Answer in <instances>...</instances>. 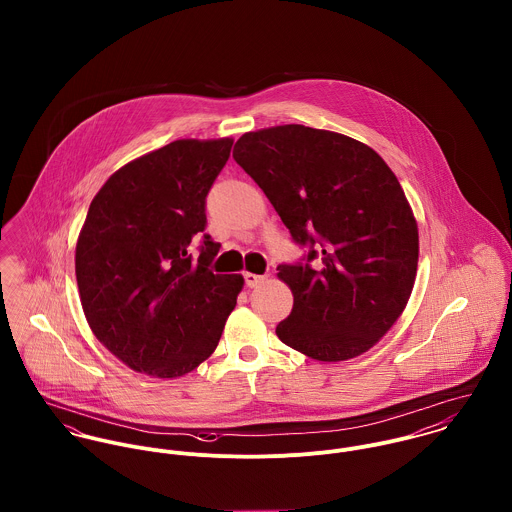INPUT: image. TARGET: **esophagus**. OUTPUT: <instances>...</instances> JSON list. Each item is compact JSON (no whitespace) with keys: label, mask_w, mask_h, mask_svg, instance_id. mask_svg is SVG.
Instances as JSON below:
<instances>
[{"label":"esophagus","mask_w":512,"mask_h":512,"mask_svg":"<svg viewBox=\"0 0 512 512\" xmlns=\"http://www.w3.org/2000/svg\"><path fill=\"white\" fill-rule=\"evenodd\" d=\"M264 280H266V276H258V274H250V272L244 274V282L248 288H258L264 284Z\"/></svg>","instance_id":"34e87169"}]
</instances>
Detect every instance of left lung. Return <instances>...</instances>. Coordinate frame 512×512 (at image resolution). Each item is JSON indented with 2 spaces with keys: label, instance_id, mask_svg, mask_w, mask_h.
<instances>
[{
  "label": "left lung",
  "instance_id": "8db88e82",
  "mask_svg": "<svg viewBox=\"0 0 512 512\" xmlns=\"http://www.w3.org/2000/svg\"><path fill=\"white\" fill-rule=\"evenodd\" d=\"M232 157L307 248L278 266L293 293L280 341L323 363L366 353L402 315L418 270V224L392 169L353 138L299 124L248 132Z\"/></svg>",
  "mask_w": 512,
  "mask_h": 512
}]
</instances>
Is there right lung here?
Returning a JSON list of instances; mask_svg holds the SVG:
<instances>
[{
  "mask_svg": "<svg viewBox=\"0 0 512 512\" xmlns=\"http://www.w3.org/2000/svg\"><path fill=\"white\" fill-rule=\"evenodd\" d=\"M230 147V138L171 142L120 167L90 203L74 256L80 303L96 339L138 372L175 378L207 361L244 286L209 270L220 244L205 234Z\"/></svg>",
  "mask_w": 512,
  "mask_h": 512,
  "instance_id": "add662e5",
  "label": "right lung"
}]
</instances>
